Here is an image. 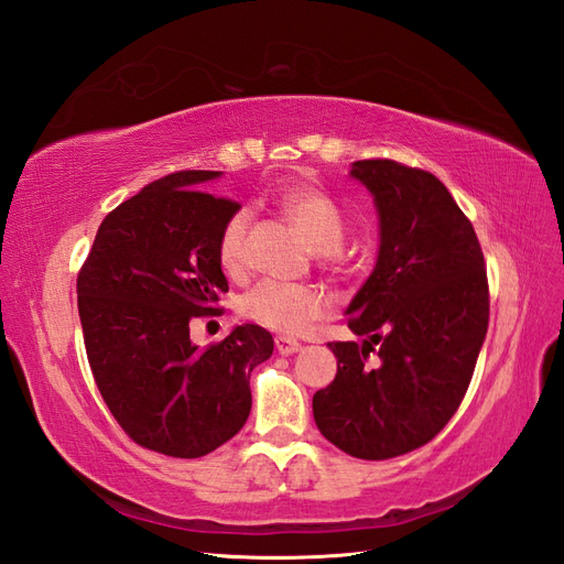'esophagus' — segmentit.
Returning a JSON list of instances; mask_svg holds the SVG:
<instances>
[{"mask_svg":"<svg viewBox=\"0 0 564 564\" xmlns=\"http://www.w3.org/2000/svg\"><path fill=\"white\" fill-rule=\"evenodd\" d=\"M302 345L297 340H291V337H276V351L283 354V357H291V354H297Z\"/></svg>","mask_w":564,"mask_h":564,"instance_id":"34e87169","label":"esophagus"}]
</instances>
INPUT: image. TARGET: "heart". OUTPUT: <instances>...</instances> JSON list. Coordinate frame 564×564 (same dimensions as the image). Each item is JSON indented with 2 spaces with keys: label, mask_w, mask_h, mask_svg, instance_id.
<instances>
[{
  "label": "heart",
  "mask_w": 564,
  "mask_h": 564,
  "mask_svg": "<svg viewBox=\"0 0 564 564\" xmlns=\"http://www.w3.org/2000/svg\"><path fill=\"white\" fill-rule=\"evenodd\" d=\"M281 210L302 231L310 248L318 254H333L343 246L345 219L340 207L324 191L312 186H293L283 191ZM250 213L238 210L219 234V264L231 276L246 271V240ZM333 310L330 297L312 285H291L281 281H262L240 300V314L252 324L279 335H304Z\"/></svg>",
  "instance_id": "obj_1"
}]
</instances>
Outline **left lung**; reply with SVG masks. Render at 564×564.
I'll use <instances>...</instances> for the list:
<instances>
[{
    "label": "left lung",
    "mask_w": 564,
    "mask_h": 564,
    "mask_svg": "<svg viewBox=\"0 0 564 564\" xmlns=\"http://www.w3.org/2000/svg\"><path fill=\"white\" fill-rule=\"evenodd\" d=\"M373 196L380 246L345 314L357 343H330L337 376L312 399L321 434L384 460L427 444L458 411L489 326L485 254L437 176L394 160L349 170ZM379 345V364L367 354Z\"/></svg>",
    "instance_id": "1"
}]
</instances>
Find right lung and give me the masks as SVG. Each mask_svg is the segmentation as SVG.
<instances>
[{"label":"right lung","instance_id":"right-lung-1","mask_svg":"<svg viewBox=\"0 0 564 564\" xmlns=\"http://www.w3.org/2000/svg\"><path fill=\"white\" fill-rule=\"evenodd\" d=\"M221 172L186 170L143 186L96 231L77 276L87 359L120 427L151 452L200 458L246 425L250 373L273 337L236 326L200 349L191 318L215 314L229 291L219 234L240 205L203 193Z\"/></svg>","mask_w":564,"mask_h":564}]
</instances>
